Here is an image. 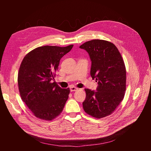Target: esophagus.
<instances>
[{"label": "esophagus", "mask_w": 151, "mask_h": 151, "mask_svg": "<svg viewBox=\"0 0 151 151\" xmlns=\"http://www.w3.org/2000/svg\"><path fill=\"white\" fill-rule=\"evenodd\" d=\"M78 89V88L75 87V86H70V91H77Z\"/></svg>", "instance_id": "1"}]
</instances>
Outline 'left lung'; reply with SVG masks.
I'll list each match as a JSON object with an SVG mask.
<instances>
[{
	"instance_id": "1",
	"label": "left lung",
	"mask_w": 151,
	"mask_h": 151,
	"mask_svg": "<svg viewBox=\"0 0 151 151\" xmlns=\"http://www.w3.org/2000/svg\"><path fill=\"white\" fill-rule=\"evenodd\" d=\"M80 48L89 54L91 61L90 75L98 82L97 91L85 89L83 108L91 116L100 119L111 115L124 98L127 73L119 51L114 43L93 40Z\"/></svg>"
}]
</instances>
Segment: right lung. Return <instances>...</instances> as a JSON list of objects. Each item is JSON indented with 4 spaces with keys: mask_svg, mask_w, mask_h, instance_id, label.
<instances>
[{
    "mask_svg": "<svg viewBox=\"0 0 151 151\" xmlns=\"http://www.w3.org/2000/svg\"><path fill=\"white\" fill-rule=\"evenodd\" d=\"M73 47H40L22 60L18 73L19 90L22 101L36 117L51 121L62 113L70 89L61 88L53 80L61 58Z\"/></svg>",
    "mask_w": 151,
    "mask_h": 151,
    "instance_id": "right-lung-1",
    "label": "right lung"
}]
</instances>
